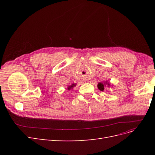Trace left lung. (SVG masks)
<instances>
[{
  "label": "left lung",
  "instance_id": "left-lung-1",
  "mask_svg": "<svg viewBox=\"0 0 155 155\" xmlns=\"http://www.w3.org/2000/svg\"><path fill=\"white\" fill-rule=\"evenodd\" d=\"M106 86L108 88H109V87H111V86H112V85H111V83L108 81H104V83L101 82V83H99L97 84V88H99L101 91H104V87H106Z\"/></svg>",
  "mask_w": 155,
  "mask_h": 155
}]
</instances>
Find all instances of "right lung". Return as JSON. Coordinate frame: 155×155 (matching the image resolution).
<instances>
[{
	"label": "right lung",
	"instance_id": "right-lung-1",
	"mask_svg": "<svg viewBox=\"0 0 155 155\" xmlns=\"http://www.w3.org/2000/svg\"><path fill=\"white\" fill-rule=\"evenodd\" d=\"M75 86H76V84H72V85H69L68 87V90H70V89H72V88H73Z\"/></svg>",
	"mask_w": 155,
	"mask_h": 155
}]
</instances>
